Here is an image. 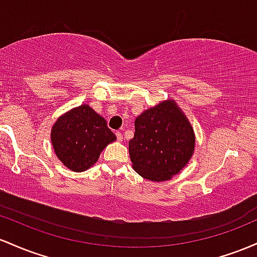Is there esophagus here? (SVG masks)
Listing matches in <instances>:
<instances>
[{
	"mask_svg": "<svg viewBox=\"0 0 257 257\" xmlns=\"http://www.w3.org/2000/svg\"><path fill=\"white\" fill-rule=\"evenodd\" d=\"M116 138H117V141H119V142H122V140H123V135H122V132H116Z\"/></svg>",
	"mask_w": 257,
	"mask_h": 257,
	"instance_id": "obj_1",
	"label": "esophagus"
}]
</instances>
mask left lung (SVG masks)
<instances>
[{"label":"left lung","mask_w":257,"mask_h":257,"mask_svg":"<svg viewBox=\"0 0 257 257\" xmlns=\"http://www.w3.org/2000/svg\"><path fill=\"white\" fill-rule=\"evenodd\" d=\"M195 135L172 98L144 110L135 120L128 153L135 171L153 182L171 180L189 163Z\"/></svg>","instance_id":"left-lung-1"}]
</instances>
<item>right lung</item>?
Instances as JSON below:
<instances>
[{
	"label": "right lung",
	"mask_w": 257,
	"mask_h": 257,
	"mask_svg": "<svg viewBox=\"0 0 257 257\" xmlns=\"http://www.w3.org/2000/svg\"><path fill=\"white\" fill-rule=\"evenodd\" d=\"M116 136L102 115L81 104L60 115L51 130L57 158L74 172H82L98 161L100 153Z\"/></svg>",
	"instance_id": "1"
}]
</instances>
